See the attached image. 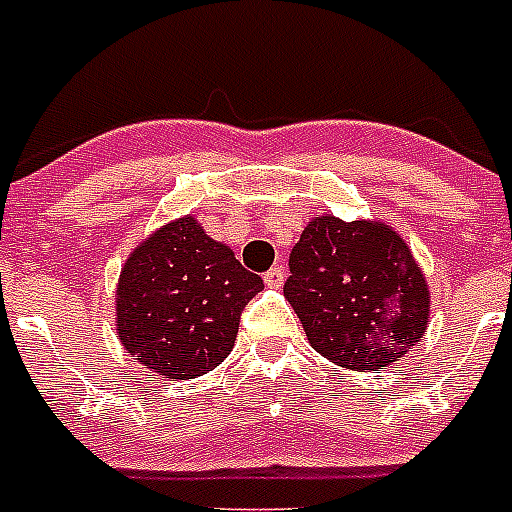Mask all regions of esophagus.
I'll use <instances>...</instances> for the list:
<instances>
[{
	"label": "esophagus",
	"mask_w": 512,
	"mask_h": 512,
	"mask_svg": "<svg viewBox=\"0 0 512 512\" xmlns=\"http://www.w3.org/2000/svg\"><path fill=\"white\" fill-rule=\"evenodd\" d=\"M286 281V270L281 268V265H276V268H270L268 273H265V286L268 289H281Z\"/></svg>",
	"instance_id": "1"
}]
</instances>
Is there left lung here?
I'll use <instances>...</instances> for the list:
<instances>
[{
  "mask_svg": "<svg viewBox=\"0 0 512 512\" xmlns=\"http://www.w3.org/2000/svg\"><path fill=\"white\" fill-rule=\"evenodd\" d=\"M284 294L310 347L350 371L405 357L429 323V286L410 247L384 223L321 215L289 255Z\"/></svg>",
  "mask_w": 512,
  "mask_h": 512,
  "instance_id": "left-lung-1",
  "label": "left lung"
}]
</instances>
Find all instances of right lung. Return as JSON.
<instances>
[{"label":"right lung","instance_id":"add662e5","mask_svg":"<svg viewBox=\"0 0 512 512\" xmlns=\"http://www.w3.org/2000/svg\"><path fill=\"white\" fill-rule=\"evenodd\" d=\"M263 289L231 247L186 215L131 252L118 281V336L162 378H197L234 350L239 315Z\"/></svg>","mask_w":512,"mask_h":512}]
</instances>
